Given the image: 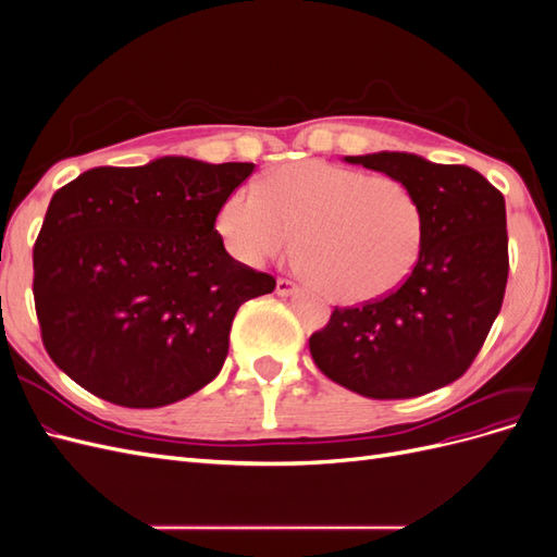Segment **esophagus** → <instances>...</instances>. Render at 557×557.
Returning a JSON list of instances; mask_svg holds the SVG:
<instances>
[{"label":"esophagus","mask_w":557,"mask_h":557,"mask_svg":"<svg viewBox=\"0 0 557 557\" xmlns=\"http://www.w3.org/2000/svg\"><path fill=\"white\" fill-rule=\"evenodd\" d=\"M297 293V285L288 278H278L276 281V295L278 297H288V295H295Z\"/></svg>","instance_id":"esophagus-1"}]
</instances>
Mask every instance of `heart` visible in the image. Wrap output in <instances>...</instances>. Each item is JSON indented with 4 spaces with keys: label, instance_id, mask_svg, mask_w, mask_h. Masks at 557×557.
Instances as JSON below:
<instances>
[{
    "label": "heart",
    "instance_id": "b5f03b06",
    "mask_svg": "<svg viewBox=\"0 0 557 557\" xmlns=\"http://www.w3.org/2000/svg\"><path fill=\"white\" fill-rule=\"evenodd\" d=\"M258 188L234 190L218 232L234 258L262 264L293 250L320 290L344 305L395 293L425 242V215L407 183L325 160L283 164Z\"/></svg>",
    "mask_w": 557,
    "mask_h": 557
}]
</instances>
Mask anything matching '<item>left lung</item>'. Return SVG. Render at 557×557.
I'll use <instances>...</instances> for the list:
<instances>
[{
	"label": "left lung",
	"instance_id": "left-lung-1",
	"mask_svg": "<svg viewBox=\"0 0 557 557\" xmlns=\"http://www.w3.org/2000/svg\"><path fill=\"white\" fill-rule=\"evenodd\" d=\"M344 160L407 183L423 207L425 242L395 293L336 307L311 334V356L327 379L358 395L420 397L467 372L502 309L507 207L495 185L465 164L391 150Z\"/></svg>",
	"mask_w": 557,
	"mask_h": 557
}]
</instances>
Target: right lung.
Listing matches in <instances>:
<instances>
[{
    "label": "right lung",
    "instance_id": "1",
    "mask_svg": "<svg viewBox=\"0 0 557 557\" xmlns=\"http://www.w3.org/2000/svg\"><path fill=\"white\" fill-rule=\"evenodd\" d=\"M252 170L170 156L95 166L53 195L35 244V307L66 376L129 409L166 407L218 376L237 309L276 288L215 230Z\"/></svg>",
    "mask_w": 557,
    "mask_h": 557
}]
</instances>
